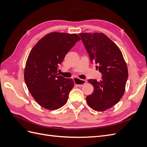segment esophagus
<instances>
[{"label":"esophagus","mask_w":147,"mask_h":147,"mask_svg":"<svg viewBox=\"0 0 147 147\" xmlns=\"http://www.w3.org/2000/svg\"><path fill=\"white\" fill-rule=\"evenodd\" d=\"M74 83L75 85H77V86H79V87H81L83 85V84H84L86 83V80H79L77 78H75Z\"/></svg>","instance_id":"obj_1"}]
</instances>
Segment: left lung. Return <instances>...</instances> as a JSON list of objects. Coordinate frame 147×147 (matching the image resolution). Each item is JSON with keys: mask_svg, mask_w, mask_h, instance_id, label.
<instances>
[{"mask_svg": "<svg viewBox=\"0 0 147 147\" xmlns=\"http://www.w3.org/2000/svg\"><path fill=\"white\" fill-rule=\"evenodd\" d=\"M83 45L92 64L102 74V80L90 79L94 92L86 97L88 104L102 112L112 107L121 99L128 77V70L118 46L103 33H80Z\"/></svg>", "mask_w": 147, "mask_h": 147, "instance_id": "1", "label": "left lung"}]
</instances>
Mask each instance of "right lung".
<instances>
[{"mask_svg":"<svg viewBox=\"0 0 147 147\" xmlns=\"http://www.w3.org/2000/svg\"><path fill=\"white\" fill-rule=\"evenodd\" d=\"M80 40L75 34L52 32L40 40L30 52L24 80L34 99L42 107L56 110L67 101L74 83L57 74L58 65Z\"/></svg>","mask_w":147,"mask_h":147,"instance_id":"right-lung-1","label":"right lung"}]
</instances>
